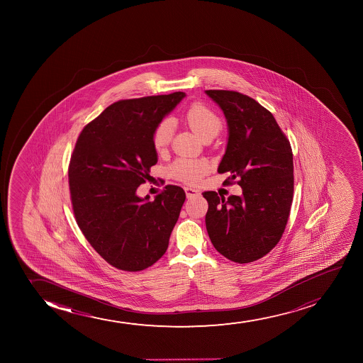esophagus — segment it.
Segmentation results:
<instances>
[{
    "label": "esophagus",
    "mask_w": 363,
    "mask_h": 363,
    "mask_svg": "<svg viewBox=\"0 0 363 363\" xmlns=\"http://www.w3.org/2000/svg\"><path fill=\"white\" fill-rule=\"evenodd\" d=\"M184 190H185V194H186V197L196 196V195H199V194H200V191H199V190H197V189L185 188V189H184Z\"/></svg>",
    "instance_id": "esophagus-1"
}]
</instances>
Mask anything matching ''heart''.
Returning <instances> with one entry per match:
<instances>
[{
    "mask_svg": "<svg viewBox=\"0 0 363 363\" xmlns=\"http://www.w3.org/2000/svg\"><path fill=\"white\" fill-rule=\"evenodd\" d=\"M184 120L189 125V128L195 133L201 140L213 139L218 135L221 130V121L217 113L207 108L203 104H194L189 108L184 116ZM173 125L169 121H163L160 123L154 132L152 142L155 149L162 151L169 142H171ZM207 163L203 161H192V160H178L171 167L169 172L177 179L185 183H196L201 177L207 172Z\"/></svg>",
    "mask_w": 363,
    "mask_h": 363,
    "instance_id": "heart-1",
    "label": "heart"
}]
</instances>
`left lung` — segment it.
<instances>
[{
    "instance_id": "left-lung-1",
    "label": "left lung",
    "mask_w": 363,
    "mask_h": 363,
    "mask_svg": "<svg viewBox=\"0 0 363 363\" xmlns=\"http://www.w3.org/2000/svg\"><path fill=\"white\" fill-rule=\"evenodd\" d=\"M206 94L223 110L228 143L218 172L238 178L241 196L204 191L206 228L214 248L238 264L263 258L282 238L293 200V154L275 117L258 101L233 91Z\"/></svg>"
}]
</instances>
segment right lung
<instances>
[{
	"instance_id": "right-lung-1",
	"label": "right lung",
	"mask_w": 363,
	"mask_h": 363,
	"mask_svg": "<svg viewBox=\"0 0 363 363\" xmlns=\"http://www.w3.org/2000/svg\"><path fill=\"white\" fill-rule=\"evenodd\" d=\"M185 93L120 100L84 127L69 166L71 202L79 229L110 265L142 271L168 248L185 201L180 186L137 195L157 163L152 137Z\"/></svg>"
}]
</instances>
